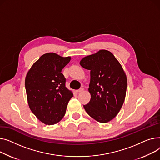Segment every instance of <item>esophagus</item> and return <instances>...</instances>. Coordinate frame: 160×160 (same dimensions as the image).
Here are the masks:
<instances>
[{
    "instance_id": "1",
    "label": "esophagus",
    "mask_w": 160,
    "mask_h": 160,
    "mask_svg": "<svg viewBox=\"0 0 160 160\" xmlns=\"http://www.w3.org/2000/svg\"><path fill=\"white\" fill-rule=\"evenodd\" d=\"M83 90H84V88H79V90H77V92L80 93V92H82Z\"/></svg>"
}]
</instances>
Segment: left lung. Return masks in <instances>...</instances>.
I'll return each instance as SVG.
<instances>
[{
	"label": "left lung",
	"mask_w": 160,
	"mask_h": 160,
	"mask_svg": "<svg viewBox=\"0 0 160 160\" xmlns=\"http://www.w3.org/2000/svg\"><path fill=\"white\" fill-rule=\"evenodd\" d=\"M80 65L90 70L88 92L91 99L84 108L90 117L106 123L118 115L123 105L127 87L126 73L114 55L106 50L86 56Z\"/></svg>",
	"instance_id": "8db88e82"
}]
</instances>
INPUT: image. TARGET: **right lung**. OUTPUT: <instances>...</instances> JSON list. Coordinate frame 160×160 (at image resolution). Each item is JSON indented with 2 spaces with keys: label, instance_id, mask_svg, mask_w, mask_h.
<instances>
[{
  "label": "right lung",
  "instance_id": "add662e5",
  "mask_svg": "<svg viewBox=\"0 0 160 160\" xmlns=\"http://www.w3.org/2000/svg\"><path fill=\"white\" fill-rule=\"evenodd\" d=\"M55 53H46L33 63L25 78L29 107L45 125L58 123L64 116L72 91L65 86L62 69L70 61Z\"/></svg>",
  "mask_w": 160,
  "mask_h": 160
}]
</instances>
